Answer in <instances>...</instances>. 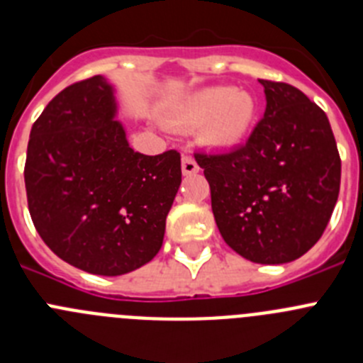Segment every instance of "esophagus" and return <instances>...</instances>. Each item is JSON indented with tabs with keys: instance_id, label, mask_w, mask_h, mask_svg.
I'll use <instances>...</instances> for the list:
<instances>
[{
	"instance_id": "1",
	"label": "esophagus",
	"mask_w": 363,
	"mask_h": 363,
	"mask_svg": "<svg viewBox=\"0 0 363 363\" xmlns=\"http://www.w3.org/2000/svg\"><path fill=\"white\" fill-rule=\"evenodd\" d=\"M199 172L197 161L191 157V155H184L182 157V174L184 175H193Z\"/></svg>"
}]
</instances>
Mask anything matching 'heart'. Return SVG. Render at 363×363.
Wrapping results in <instances>:
<instances>
[{"instance_id": "1", "label": "heart", "mask_w": 363, "mask_h": 363, "mask_svg": "<svg viewBox=\"0 0 363 363\" xmlns=\"http://www.w3.org/2000/svg\"><path fill=\"white\" fill-rule=\"evenodd\" d=\"M256 113L258 105L252 94L216 86L188 98L181 109V120L188 127H206L204 138L213 147L229 148L245 140Z\"/></svg>"}]
</instances>
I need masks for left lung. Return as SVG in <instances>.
<instances>
[{
    "instance_id": "obj_1",
    "label": "left lung",
    "mask_w": 363,
    "mask_h": 363,
    "mask_svg": "<svg viewBox=\"0 0 363 363\" xmlns=\"http://www.w3.org/2000/svg\"><path fill=\"white\" fill-rule=\"evenodd\" d=\"M267 109L245 145L195 152L222 238L245 259L279 265L319 242L340 189L326 113L297 87L259 80Z\"/></svg>"
}]
</instances>
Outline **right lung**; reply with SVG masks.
<instances>
[{
	"label": "right lung",
	"mask_w": 363,
	"mask_h": 363,
	"mask_svg": "<svg viewBox=\"0 0 363 363\" xmlns=\"http://www.w3.org/2000/svg\"><path fill=\"white\" fill-rule=\"evenodd\" d=\"M114 114L104 77L71 84L33 123L25 162L28 211L43 242L96 276L132 272L159 252L182 175L177 150L134 152Z\"/></svg>",
	"instance_id": "add662e5"
}]
</instances>
